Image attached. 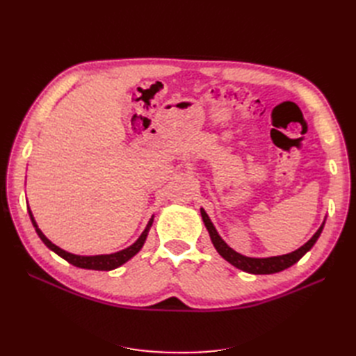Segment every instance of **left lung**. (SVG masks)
<instances>
[{"mask_svg": "<svg viewBox=\"0 0 356 356\" xmlns=\"http://www.w3.org/2000/svg\"><path fill=\"white\" fill-rule=\"evenodd\" d=\"M200 213H202V220L209 232L211 241L215 246V250L218 251V254L224 258V260H227L234 267H238V268H241V270L252 273V275H272V273L282 272V270H285V268L296 264L300 258L303 257L310 250V248L315 245V242L318 241L322 229H324V224H325V221L322 222L318 232L312 236V239L307 241L303 246L298 248V250H296L294 252L279 255V257H268V258H251V257H245L239 252L233 251L232 248L220 238V234L217 230H215L213 224L211 222V220L208 217V213L203 209H200Z\"/></svg>", "mask_w": 356, "mask_h": 356, "instance_id": "left-lung-1", "label": "left lung"}]
</instances>
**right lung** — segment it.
Instances as JSON below:
<instances>
[{"label":"right lung","instance_id":"1","mask_svg":"<svg viewBox=\"0 0 356 356\" xmlns=\"http://www.w3.org/2000/svg\"><path fill=\"white\" fill-rule=\"evenodd\" d=\"M29 212V217H31V221L32 224H34L35 227V232L37 234L40 236V239L44 242V245L47 248H50V250L53 252H56L59 257H62L63 260H67L70 264L75 266V267H81V268H89V270H113V268H117L120 267L122 264H124L126 261L131 260V258L139 252V250H141L145 239H147V234H148V230L149 227H152L153 224V218L148 221L145 230L143 232V234L139 236V239L131 245L129 248H126V250L123 251H118V252H114V254H108V255H90V257H84V255H75V254H70L67 251L60 250L59 246H56L55 243H51L44 234H42V232L38 229V225L34 220V217H32V212L31 209H28Z\"/></svg>","mask_w":356,"mask_h":356}]
</instances>
